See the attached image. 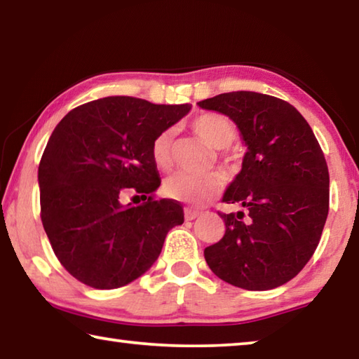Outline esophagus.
Returning <instances> with one entry per match:
<instances>
[{"mask_svg":"<svg viewBox=\"0 0 359 359\" xmlns=\"http://www.w3.org/2000/svg\"><path fill=\"white\" fill-rule=\"evenodd\" d=\"M184 212H185V220H194V218L199 217V214H201V212H199V210L188 209V208Z\"/></svg>","mask_w":359,"mask_h":359,"instance_id":"34e87169","label":"esophagus"}]
</instances>
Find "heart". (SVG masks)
<instances>
[{
    "mask_svg": "<svg viewBox=\"0 0 359 359\" xmlns=\"http://www.w3.org/2000/svg\"><path fill=\"white\" fill-rule=\"evenodd\" d=\"M190 128L199 139L214 149H222V165L234 171L241 165V155L228 145L238 137V126L233 120L220 112H203L190 121ZM151 158L156 168L168 169L172 163V133L166 130L158 135L151 142ZM222 188V179L217 174H188L177 172L166 179L165 193L171 199L203 204L215 198Z\"/></svg>",
    "mask_w": 359,
    "mask_h": 359,
    "instance_id": "1",
    "label": "heart"
}]
</instances>
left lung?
<instances>
[{"label":"left lung","mask_w":359,"mask_h":359,"mask_svg":"<svg viewBox=\"0 0 359 359\" xmlns=\"http://www.w3.org/2000/svg\"><path fill=\"white\" fill-rule=\"evenodd\" d=\"M239 126L248 151L223 201L244 210L220 215L224 236L205 247L212 272L234 287L261 291L299 274L323 233L330 172L306 118L276 96L229 92L199 101Z\"/></svg>","instance_id":"8db88e82"}]
</instances>
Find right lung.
<instances>
[{"mask_svg":"<svg viewBox=\"0 0 359 359\" xmlns=\"http://www.w3.org/2000/svg\"><path fill=\"white\" fill-rule=\"evenodd\" d=\"M188 111L109 96L72 109L53 130L38 171L41 220L79 282L112 290L136 280L160 257L168 231L184 223L177 201L155 198L151 142ZM126 191L143 203L121 205Z\"/></svg>","mask_w":359,"mask_h":359,"instance_id":"obj_1","label":"right lung"}]
</instances>
